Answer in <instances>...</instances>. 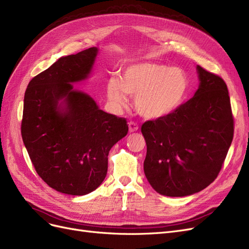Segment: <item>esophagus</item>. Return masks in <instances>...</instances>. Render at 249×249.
<instances>
[{"instance_id":"obj_1","label":"esophagus","mask_w":249,"mask_h":249,"mask_svg":"<svg viewBox=\"0 0 249 249\" xmlns=\"http://www.w3.org/2000/svg\"><path fill=\"white\" fill-rule=\"evenodd\" d=\"M128 127H129L130 132H134V131L139 130V125L136 124L135 122H129V123H128Z\"/></svg>"}]
</instances>
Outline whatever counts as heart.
Wrapping results in <instances>:
<instances>
[{
    "mask_svg": "<svg viewBox=\"0 0 249 249\" xmlns=\"http://www.w3.org/2000/svg\"><path fill=\"white\" fill-rule=\"evenodd\" d=\"M188 76L178 67L141 62L127 66L118 78L107 86V98L116 107H125L127 95L135 97L139 114L147 119H160L173 114L188 91Z\"/></svg>",
    "mask_w": 249,
    "mask_h": 249,
    "instance_id": "heart-1",
    "label": "heart"
}]
</instances>
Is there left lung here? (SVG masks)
<instances>
[{
    "mask_svg": "<svg viewBox=\"0 0 249 249\" xmlns=\"http://www.w3.org/2000/svg\"><path fill=\"white\" fill-rule=\"evenodd\" d=\"M198 89L173 114L146 121L143 171L151 186L166 196H186L217 178L234 136L227 84L197 66Z\"/></svg>",
    "mask_w": 249,
    "mask_h": 249,
    "instance_id": "left-lung-1",
    "label": "left lung"
}]
</instances>
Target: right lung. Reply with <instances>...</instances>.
<instances>
[{"label":"right lung","mask_w":249,"mask_h":249,"mask_svg":"<svg viewBox=\"0 0 249 249\" xmlns=\"http://www.w3.org/2000/svg\"><path fill=\"white\" fill-rule=\"evenodd\" d=\"M98 50L60 58L31 79L21 136L37 174L62 194L85 196L107 173L108 152L128 132L125 118L99 109L73 83L89 76Z\"/></svg>","instance_id":"right-lung-1"}]
</instances>
